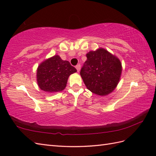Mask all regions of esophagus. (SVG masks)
Masks as SVG:
<instances>
[{"mask_svg":"<svg viewBox=\"0 0 156 156\" xmlns=\"http://www.w3.org/2000/svg\"><path fill=\"white\" fill-rule=\"evenodd\" d=\"M76 69H77V71H78V72H80V64L76 65Z\"/></svg>","mask_w":156,"mask_h":156,"instance_id":"1","label":"esophagus"}]
</instances>
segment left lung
I'll return each instance as SVG.
<instances>
[{
  "mask_svg": "<svg viewBox=\"0 0 156 156\" xmlns=\"http://www.w3.org/2000/svg\"><path fill=\"white\" fill-rule=\"evenodd\" d=\"M87 59L80 70L86 87L93 93L107 95L117 87L122 71L119 59L100 48L87 54Z\"/></svg>",
  "mask_w": 156,
  "mask_h": 156,
  "instance_id": "left-lung-1",
  "label": "left lung"
}]
</instances>
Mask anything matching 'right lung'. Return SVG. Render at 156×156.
Wrapping results in <instances>:
<instances>
[{
  "label": "right lung",
  "instance_id": "add662e5",
  "mask_svg": "<svg viewBox=\"0 0 156 156\" xmlns=\"http://www.w3.org/2000/svg\"><path fill=\"white\" fill-rule=\"evenodd\" d=\"M76 69L68 61L62 60L59 55H54L42 62L37 70V80L39 88L48 92L64 90L69 76L76 72Z\"/></svg>",
  "mask_w": 156,
  "mask_h": 156
}]
</instances>
